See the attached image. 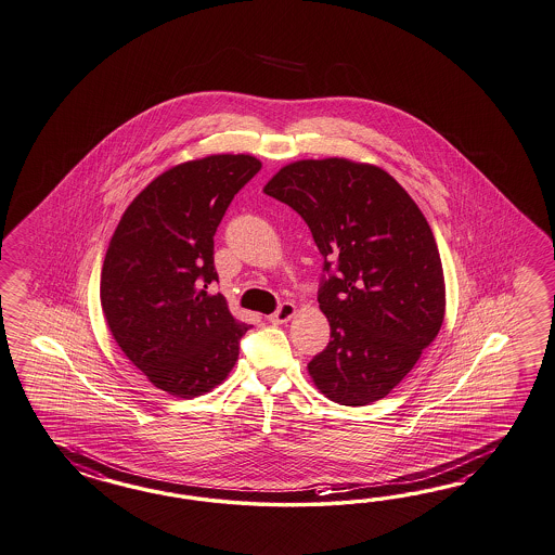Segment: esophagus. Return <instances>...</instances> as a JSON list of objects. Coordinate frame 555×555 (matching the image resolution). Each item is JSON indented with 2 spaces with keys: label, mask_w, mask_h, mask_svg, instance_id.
I'll return each mask as SVG.
<instances>
[{
  "label": "esophagus",
  "mask_w": 555,
  "mask_h": 555,
  "mask_svg": "<svg viewBox=\"0 0 555 555\" xmlns=\"http://www.w3.org/2000/svg\"><path fill=\"white\" fill-rule=\"evenodd\" d=\"M293 315H295V305L285 300V302H281V307L272 315H269V323L281 325V323H286Z\"/></svg>",
  "instance_id": "esophagus-1"
}]
</instances>
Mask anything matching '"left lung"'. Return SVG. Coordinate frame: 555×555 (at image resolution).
Masks as SVG:
<instances>
[{
    "label": "left lung",
    "instance_id": "obj_1",
    "mask_svg": "<svg viewBox=\"0 0 555 555\" xmlns=\"http://www.w3.org/2000/svg\"><path fill=\"white\" fill-rule=\"evenodd\" d=\"M309 225L325 258L317 300L331 341L309 361L330 400L386 398L435 341L444 276L433 230L404 188L374 165L307 159L264 185Z\"/></svg>",
    "mask_w": 555,
    "mask_h": 555
}]
</instances>
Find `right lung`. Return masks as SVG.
<instances>
[{
	"label": "right lung",
	"mask_w": 555,
	"mask_h": 555,
	"mask_svg": "<svg viewBox=\"0 0 555 555\" xmlns=\"http://www.w3.org/2000/svg\"><path fill=\"white\" fill-rule=\"evenodd\" d=\"M260 167L250 155H210L165 171L125 210L108 244L101 274L108 330L171 396L195 398L222 384L250 330L208 286L218 283L214 234Z\"/></svg>",
	"instance_id": "right-lung-1"
}]
</instances>
